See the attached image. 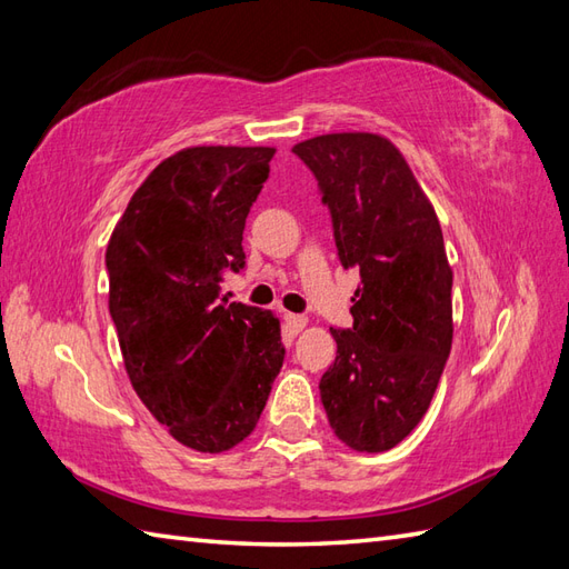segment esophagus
<instances>
[{
    "mask_svg": "<svg viewBox=\"0 0 569 569\" xmlns=\"http://www.w3.org/2000/svg\"><path fill=\"white\" fill-rule=\"evenodd\" d=\"M283 322H286V329H288L290 335H300L302 329H306V325H308V317H306V315L286 312V315H283Z\"/></svg>",
    "mask_w": 569,
    "mask_h": 569,
    "instance_id": "1",
    "label": "esophagus"
}]
</instances>
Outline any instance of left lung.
Masks as SVG:
<instances>
[{"label": "left lung", "instance_id": "obj_1", "mask_svg": "<svg viewBox=\"0 0 569 569\" xmlns=\"http://www.w3.org/2000/svg\"><path fill=\"white\" fill-rule=\"evenodd\" d=\"M356 269L353 327L329 329L337 359L320 380L329 427L353 451L398 446L427 415L453 341V271L439 218L395 144L376 133L298 142Z\"/></svg>", "mask_w": 569, "mask_h": 569}]
</instances>
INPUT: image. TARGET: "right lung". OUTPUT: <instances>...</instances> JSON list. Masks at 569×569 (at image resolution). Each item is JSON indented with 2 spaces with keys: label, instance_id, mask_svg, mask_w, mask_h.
Listing matches in <instances>:
<instances>
[{
  "label": "right lung",
  "instance_id": "1",
  "mask_svg": "<svg viewBox=\"0 0 569 569\" xmlns=\"http://www.w3.org/2000/svg\"><path fill=\"white\" fill-rule=\"evenodd\" d=\"M273 152L198 144L167 157L106 247L126 373L150 415L201 453L254 431L283 366L279 317L220 298L222 273L244 267V222Z\"/></svg>",
  "mask_w": 569,
  "mask_h": 569
}]
</instances>
